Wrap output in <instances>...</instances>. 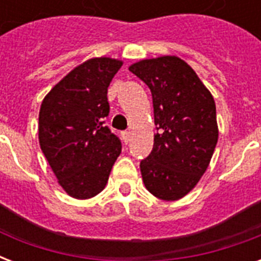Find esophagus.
<instances>
[{
  "label": "esophagus",
  "mask_w": 261,
  "mask_h": 261,
  "mask_svg": "<svg viewBox=\"0 0 261 261\" xmlns=\"http://www.w3.org/2000/svg\"><path fill=\"white\" fill-rule=\"evenodd\" d=\"M122 139H123V142L124 143H128L130 142V139H131V134L130 133H128V131H123L122 134Z\"/></svg>",
  "instance_id": "obj_1"
}]
</instances>
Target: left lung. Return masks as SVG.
<instances>
[{
	"label": "left lung",
	"instance_id": "8db88e82",
	"mask_svg": "<svg viewBox=\"0 0 261 261\" xmlns=\"http://www.w3.org/2000/svg\"><path fill=\"white\" fill-rule=\"evenodd\" d=\"M128 70L150 88L157 126L153 150L141 161L143 184L155 198L178 200L198 184L217 146L214 97L174 55L142 59Z\"/></svg>",
	"mask_w": 261,
	"mask_h": 261
}]
</instances>
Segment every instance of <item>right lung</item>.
Wrapping results in <instances>:
<instances>
[{
  "mask_svg": "<svg viewBox=\"0 0 261 261\" xmlns=\"http://www.w3.org/2000/svg\"><path fill=\"white\" fill-rule=\"evenodd\" d=\"M122 65V61L107 57L88 59L43 98L40 149L59 186L71 198L100 194L122 151L118 137L104 126L110 114L107 90Z\"/></svg>",
  "mask_w": 261,
  "mask_h": 261,
  "instance_id": "1",
  "label": "right lung"
}]
</instances>
